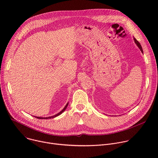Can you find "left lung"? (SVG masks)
Instances as JSON below:
<instances>
[{
    "label": "left lung",
    "mask_w": 158,
    "mask_h": 158,
    "mask_svg": "<svg viewBox=\"0 0 158 158\" xmlns=\"http://www.w3.org/2000/svg\"><path fill=\"white\" fill-rule=\"evenodd\" d=\"M134 42H135V43H136V45H137V46H138V48L140 49V50L141 51V52H143V49H142V47H141V44H140V43L136 39V38H134Z\"/></svg>",
    "instance_id": "1"
}]
</instances>
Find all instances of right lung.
<instances>
[{"instance_id":"add662e5","label":"right lung","mask_w":158,"mask_h":158,"mask_svg":"<svg viewBox=\"0 0 158 158\" xmlns=\"http://www.w3.org/2000/svg\"><path fill=\"white\" fill-rule=\"evenodd\" d=\"M67 106H68V103H67L66 105H65V106L64 107V108L60 112H59L58 114H56V115H54V116H51V117H48V118H42V117H36V116H35V118H37V119H51V118H55V117H56V116H58L59 115H60V114H62V112L65 110V109L67 108Z\"/></svg>"}]
</instances>
